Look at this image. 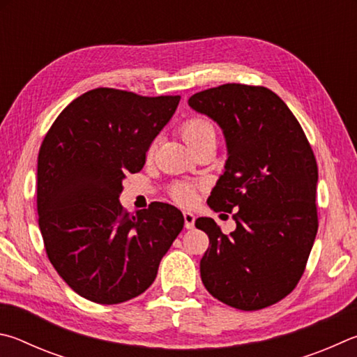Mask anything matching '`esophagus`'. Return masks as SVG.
<instances>
[{
  "label": "esophagus",
  "instance_id": "34e87169",
  "mask_svg": "<svg viewBox=\"0 0 357 357\" xmlns=\"http://www.w3.org/2000/svg\"><path fill=\"white\" fill-rule=\"evenodd\" d=\"M183 218H185V227H186V229H192V227H195L196 216L192 215L191 211H183Z\"/></svg>",
  "mask_w": 357,
  "mask_h": 357
}]
</instances>
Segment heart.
I'll return each instance as SVG.
<instances>
[{"label": "heart", "mask_w": 357, "mask_h": 357, "mask_svg": "<svg viewBox=\"0 0 357 357\" xmlns=\"http://www.w3.org/2000/svg\"><path fill=\"white\" fill-rule=\"evenodd\" d=\"M213 125H211L208 121H205L202 117H191L182 125V137L185 142L191 146L196 141L201 139L202 136L213 133ZM172 196L175 197V201H178L180 204H188L192 201V196H195V188L188 183H177L172 190Z\"/></svg>", "instance_id": "heart-1"}]
</instances>
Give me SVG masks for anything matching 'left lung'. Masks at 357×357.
Instances as JSON below:
<instances>
[{
	"instance_id": "left-lung-1",
	"label": "left lung",
	"mask_w": 357,
	"mask_h": 357,
	"mask_svg": "<svg viewBox=\"0 0 357 357\" xmlns=\"http://www.w3.org/2000/svg\"><path fill=\"white\" fill-rule=\"evenodd\" d=\"M188 105L226 137L224 174L207 204L235 210L236 222L224 235L211 218L196 220L210 238L202 282L230 307L265 309L293 291L314 246L315 155L289 106L264 86L222 84L195 93Z\"/></svg>"
}]
</instances>
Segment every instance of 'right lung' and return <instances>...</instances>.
<instances>
[{
  "label": "right lung",
  "instance_id": "right-lung-1",
  "mask_svg": "<svg viewBox=\"0 0 357 357\" xmlns=\"http://www.w3.org/2000/svg\"><path fill=\"white\" fill-rule=\"evenodd\" d=\"M180 96L97 87L62 109L37 158V213L50 261L79 296L119 304L146 291L183 229L174 205L130 215L119 202Z\"/></svg>",
  "mask_w": 357,
  "mask_h": 357
}]
</instances>
